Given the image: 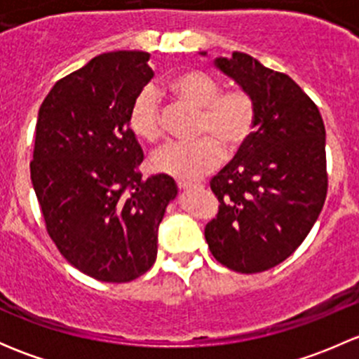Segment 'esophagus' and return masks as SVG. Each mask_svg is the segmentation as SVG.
Returning a JSON list of instances; mask_svg holds the SVG:
<instances>
[{
    "instance_id": "1",
    "label": "esophagus",
    "mask_w": 359,
    "mask_h": 359,
    "mask_svg": "<svg viewBox=\"0 0 359 359\" xmlns=\"http://www.w3.org/2000/svg\"><path fill=\"white\" fill-rule=\"evenodd\" d=\"M177 186H179L180 191H191V189H196V184H191V182H177Z\"/></svg>"
}]
</instances>
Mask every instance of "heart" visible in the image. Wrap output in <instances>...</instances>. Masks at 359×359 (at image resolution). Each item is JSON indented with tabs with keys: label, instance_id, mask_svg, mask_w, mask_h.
I'll list each match as a JSON object with an SVG mask.
<instances>
[{
	"label": "heart",
	"instance_id": "1",
	"mask_svg": "<svg viewBox=\"0 0 359 359\" xmlns=\"http://www.w3.org/2000/svg\"><path fill=\"white\" fill-rule=\"evenodd\" d=\"M165 88L177 102L198 111L194 135L201 139L156 151L151 156L154 172L193 182L220 165L224 149L238 153L252 139L257 126V104L247 90L222 92L219 79L201 71L177 72ZM128 126L146 142L161 139L163 114L154 88L146 86L132 100Z\"/></svg>",
	"mask_w": 359,
	"mask_h": 359
}]
</instances>
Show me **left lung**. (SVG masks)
<instances>
[{
	"label": "left lung",
	"instance_id": "obj_1",
	"mask_svg": "<svg viewBox=\"0 0 359 359\" xmlns=\"http://www.w3.org/2000/svg\"><path fill=\"white\" fill-rule=\"evenodd\" d=\"M213 66L253 97L257 126L210 182L220 205L217 219L206 224L205 240L231 271L262 273L299 248L323 208L325 125L290 76L241 52L217 57Z\"/></svg>",
	"mask_w": 359,
	"mask_h": 359
}]
</instances>
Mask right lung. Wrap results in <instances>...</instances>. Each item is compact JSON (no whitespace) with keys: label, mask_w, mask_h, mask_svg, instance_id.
Returning <instances> with one entry per match:
<instances>
[{"label":"right lung","mask_w":359,"mask_h":359,"mask_svg":"<svg viewBox=\"0 0 359 359\" xmlns=\"http://www.w3.org/2000/svg\"><path fill=\"white\" fill-rule=\"evenodd\" d=\"M149 53L97 55L59 79L36 123L31 180L46 231L71 266L106 283L153 267L158 227L177 198L168 175L142 179L128 109L153 78Z\"/></svg>","instance_id":"add662e5"}]
</instances>
